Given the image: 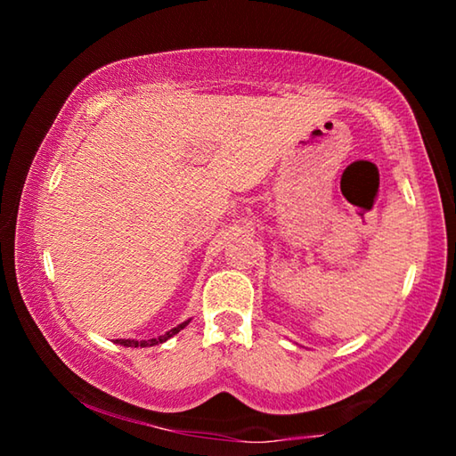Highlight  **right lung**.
<instances>
[{
    "label": "right lung",
    "instance_id": "obj_1",
    "mask_svg": "<svg viewBox=\"0 0 456 456\" xmlns=\"http://www.w3.org/2000/svg\"><path fill=\"white\" fill-rule=\"evenodd\" d=\"M189 322H191V320L179 323V326L173 328L171 331H167L165 336H159V338H152V339H117V344H120V346H128V348H138V346H141V348H151V346L163 344V342H167L168 338H173L175 334H179V331H181L184 326H187Z\"/></svg>",
    "mask_w": 456,
    "mask_h": 456
}]
</instances>
